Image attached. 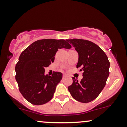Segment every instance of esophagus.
<instances>
[{
	"instance_id": "1",
	"label": "esophagus",
	"mask_w": 127,
	"mask_h": 127,
	"mask_svg": "<svg viewBox=\"0 0 127 127\" xmlns=\"http://www.w3.org/2000/svg\"><path fill=\"white\" fill-rule=\"evenodd\" d=\"M66 77V75H65V74H63V79L64 78H65Z\"/></svg>"
}]
</instances>
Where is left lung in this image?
<instances>
[{"label": "left lung", "mask_w": 127, "mask_h": 127, "mask_svg": "<svg viewBox=\"0 0 127 127\" xmlns=\"http://www.w3.org/2000/svg\"><path fill=\"white\" fill-rule=\"evenodd\" d=\"M79 54L77 68L83 71L80 82L73 77L72 84L68 87L72 96L81 103H89L98 97L106 85L109 75L110 63L106 53L99 46L84 39H67Z\"/></svg>", "instance_id": "8db88e82"}]
</instances>
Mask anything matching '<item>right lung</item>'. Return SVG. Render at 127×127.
I'll use <instances>...</instances> for the list:
<instances>
[{
	"label": "right lung",
	"instance_id": "1",
	"mask_svg": "<svg viewBox=\"0 0 127 127\" xmlns=\"http://www.w3.org/2000/svg\"><path fill=\"white\" fill-rule=\"evenodd\" d=\"M71 48L65 40L42 39L33 42L21 53L15 66V79L20 93L28 101L41 105L52 99L63 74L54 72L52 76L45 75V68L54 61L59 49Z\"/></svg>",
	"mask_w": 127,
	"mask_h": 127
}]
</instances>
